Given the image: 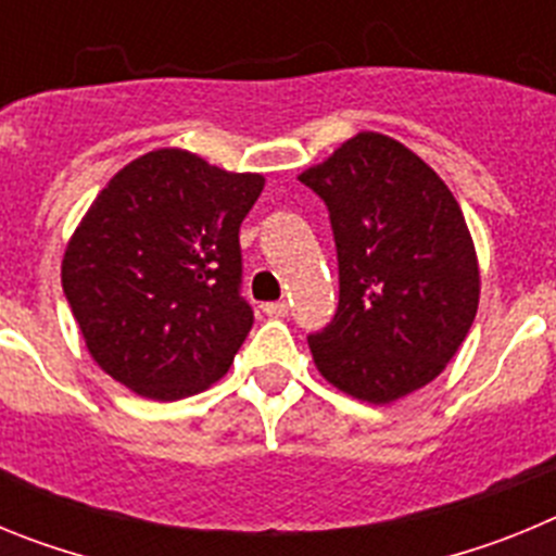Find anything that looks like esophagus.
I'll return each mask as SVG.
<instances>
[{
	"label": "esophagus",
	"instance_id": "obj_1",
	"mask_svg": "<svg viewBox=\"0 0 556 556\" xmlns=\"http://www.w3.org/2000/svg\"><path fill=\"white\" fill-rule=\"evenodd\" d=\"M262 312L267 314V317H287L289 314V303L287 301H273V303H264Z\"/></svg>",
	"mask_w": 556,
	"mask_h": 556
}]
</instances>
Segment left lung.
Masks as SVG:
<instances>
[{"label": "left lung", "instance_id": "left-lung-1", "mask_svg": "<svg viewBox=\"0 0 556 556\" xmlns=\"http://www.w3.org/2000/svg\"><path fill=\"white\" fill-rule=\"evenodd\" d=\"M301 184L328 205L339 306L308 337L328 384L392 404L445 370L479 308V258L456 198L409 147L356 132Z\"/></svg>", "mask_w": 556, "mask_h": 556}]
</instances>
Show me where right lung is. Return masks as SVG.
<instances>
[{
  "label": "right lung",
  "mask_w": 556,
  "mask_h": 556,
  "mask_svg": "<svg viewBox=\"0 0 556 556\" xmlns=\"http://www.w3.org/2000/svg\"><path fill=\"white\" fill-rule=\"evenodd\" d=\"M264 175L178 147L108 180L63 253L61 281L97 365L136 395L180 401L233 365L253 328L239 225Z\"/></svg>",
  "instance_id": "obj_1"
}]
</instances>
